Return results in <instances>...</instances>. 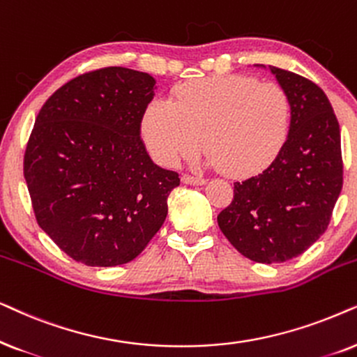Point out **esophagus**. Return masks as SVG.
Masks as SVG:
<instances>
[{
	"label": "esophagus",
	"mask_w": 357,
	"mask_h": 357,
	"mask_svg": "<svg viewBox=\"0 0 357 357\" xmlns=\"http://www.w3.org/2000/svg\"><path fill=\"white\" fill-rule=\"evenodd\" d=\"M181 179L184 184H192V186H201V184H206V178H202V176L183 174Z\"/></svg>",
	"instance_id": "34e87169"
}]
</instances>
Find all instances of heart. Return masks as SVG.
Masks as SVG:
<instances>
[{"mask_svg": "<svg viewBox=\"0 0 357 357\" xmlns=\"http://www.w3.org/2000/svg\"><path fill=\"white\" fill-rule=\"evenodd\" d=\"M292 101L279 83L248 75L196 79L178 86L169 101L155 99L142 116V137L163 166L208 150L207 161L234 178L268 168L286 146Z\"/></svg>", "mask_w": 357, "mask_h": 357, "instance_id": "1", "label": "heart"}]
</instances>
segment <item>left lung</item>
I'll return each instance as SVG.
<instances>
[{"mask_svg": "<svg viewBox=\"0 0 357 357\" xmlns=\"http://www.w3.org/2000/svg\"><path fill=\"white\" fill-rule=\"evenodd\" d=\"M292 101L286 146L263 173L234 184L218 227L256 263L296 258L325 234L343 188L340 123L323 89L292 71L269 66Z\"/></svg>", "mask_w": 357, "mask_h": 357, "instance_id": "obj_1", "label": "left lung"}]
</instances>
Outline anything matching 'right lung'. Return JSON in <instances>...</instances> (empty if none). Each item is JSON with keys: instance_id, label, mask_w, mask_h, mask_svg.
I'll list each match as a JSON object with an SVG mask.
<instances>
[{"instance_id": "right-lung-1", "label": "right lung", "mask_w": 357, "mask_h": 357, "mask_svg": "<svg viewBox=\"0 0 357 357\" xmlns=\"http://www.w3.org/2000/svg\"><path fill=\"white\" fill-rule=\"evenodd\" d=\"M153 86V76L123 66L86 71L36 117L24 153L32 208L76 263H129L163 225L179 174L156 166L140 139Z\"/></svg>"}]
</instances>
